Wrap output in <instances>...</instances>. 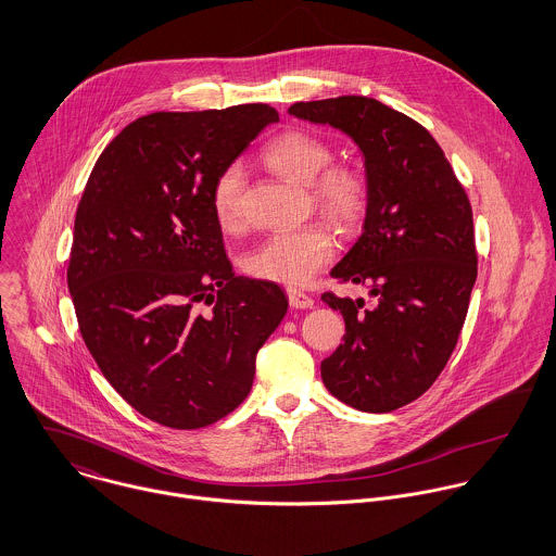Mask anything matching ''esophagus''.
I'll return each instance as SVG.
<instances>
[{
  "label": "esophagus",
  "instance_id": "1",
  "mask_svg": "<svg viewBox=\"0 0 556 556\" xmlns=\"http://www.w3.org/2000/svg\"><path fill=\"white\" fill-rule=\"evenodd\" d=\"M288 301H290V307H294V309H312L314 307V299L299 290H288Z\"/></svg>",
  "mask_w": 556,
  "mask_h": 556
}]
</instances>
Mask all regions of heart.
I'll return each mask as SVG.
<instances>
[{"mask_svg": "<svg viewBox=\"0 0 556 556\" xmlns=\"http://www.w3.org/2000/svg\"><path fill=\"white\" fill-rule=\"evenodd\" d=\"M266 165L281 178L305 185L316 206L337 225H354L367 208L363 176L345 165H333L331 148L305 130H288L264 150ZM244 169L231 163L213 187V211L223 229L240 222V191ZM334 255V238L320 225L283 229L264 238L244 255V270L262 281L299 288L309 283Z\"/></svg>", "mask_w": 556, "mask_h": 556, "instance_id": "1", "label": "heart"}]
</instances>
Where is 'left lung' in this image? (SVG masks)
Listing matches in <instances>:
<instances>
[{
    "mask_svg": "<svg viewBox=\"0 0 556 556\" xmlns=\"http://www.w3.org/2000/svg\"><path fill=\"white\" fill-rule=\"evenodd\" d=\"M290 115L331 124L365 159L363 233L331 270L376 296L323 301L343 316V343L323 361L325 387L363 413H391L443 371L477 279L468 195L437 139L413 117L367 97L294 103Z\"/></svg>",
    "mask_w": 556,
    "mask_h": 556,
    "instance_id": "8db88e82",
    "label": "left lung"
}]
</instances>
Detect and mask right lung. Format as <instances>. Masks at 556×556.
Here are the masks:
<instances>
[{"instance_id": "right-lung-1", "label": "right lung", "mask_w": 556, "mask_h": 556, "mask_svg": "<svg viewBox=\"0 0 556 556\" xmlns=\"http://www.w3.org/2000/svg\"><path fill=\"white\" fill-rule=\"evenodd\" d=\"M277 119L260 103L150 113L88 178L68 290L103 376L150 421L195 430L229 415L288 312L277 283L233 275L213 211L217 176Z\"/></svg>"}]
</instances>
